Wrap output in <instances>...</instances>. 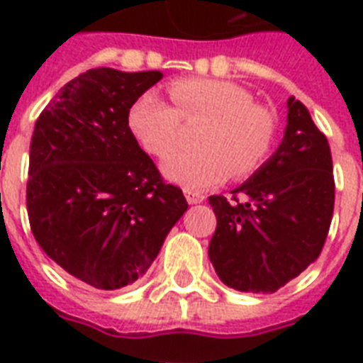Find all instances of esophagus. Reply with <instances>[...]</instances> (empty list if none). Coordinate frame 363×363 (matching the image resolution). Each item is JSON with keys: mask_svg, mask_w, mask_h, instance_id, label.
<instances>
[{"mask_svg": "<svg viewBox=\"0 0 363 363\" xmlns=\"http://www.w3.org/2000/svg\"><path fill=\"white\" fill-rule=\"evenodd\" d=\"M184 198H186L188 203L194 205V203H201V201L205 199V196L199 192H194V190H184Z\"/></svg>", "mask_w": 363, "mask_h": 363, "instance_id": "1", "label": "esophagus"}]
</instances>
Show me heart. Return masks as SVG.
Segmentation results:
<instances>
[{
  "label": "heart",
  "instance_id": "1",
  "mask_svg": "<svg viewBox=\"0 0 363 363\" xmlns=\"http://www.w3.org/2000/svg\"><path fill=\"white\" fill-rule=\"evenodd\" d=\"M171 107L147 92L135 99L128 125L148 154L165 158L182 139V121L205 122L196 152H179L164 162V173L188 190L218 184L232 173L247 179L262 169L279 135L275 111L256 104L250 90L232 81L181 79L169 84Z\"/></svg>",
  "mask_w": 363,
  "mask_h": 363
}]
</instances>
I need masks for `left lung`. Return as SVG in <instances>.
<instances>
[{
	"instance_id": "left-lung-1",
	"label": "left lung",
	"mask_w": 363,
	"mask_h": 363,
	"mask_svg": "<svg viewBox=\"0 0 363 363\" xmlns=\"http://www.w3.org/2000/svg\"><path fill=\"white\" fill-rule=\"evenodd\" d=\"M216 215L209 258L241 292H277L322 252L335 203L330 145L296 98H288L281 147L232 198L211 196Z\"/></svg>"
}]
</instances>
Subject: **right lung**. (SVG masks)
I'll list each match as a JSON object with an SVG mask.
<instances>
[{"mask_svg":"<svg viewBox=\"0 0 363 363\" xmlns=\"http://www.w3.org/2000/svg\"><path fill=\"white\" fill-rule=\"evenodd\" d=\"M160 71L81 73L33 128L26 205L48 258L98 290L135 282L188 203L131 133L128 115Z\"/></svg>","mask_w":363,"mask_h":363,"instance_id":"1","label":"right lung"}]
</instances>
